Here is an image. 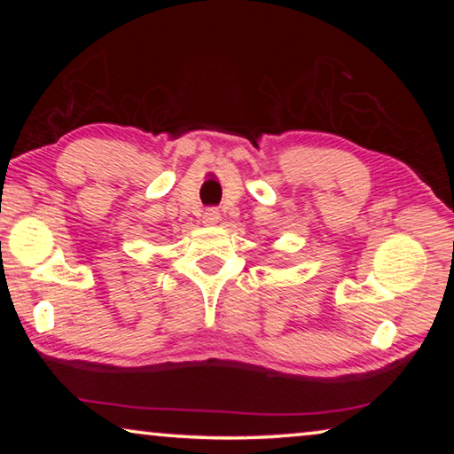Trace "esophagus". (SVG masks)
Returning a JSON list of instances; mask_svg holds the SVG:
<instances>
[{
  "instance_id": "1",
  "label": "esophagus",
  "mask_w": 454,
  "mask_h": 454,
  "mask_svg": "<svg viewBox=\"0 0 454 454\" xmlns=\"http://www.w3.org/2000/svg\"><path fill=\"white\" fill-rule=\"evenodd\" d=\"M202 222H204L206 226H216L218 222H220V212L216 208H208V210L204 212Z\"/></svg>"
}]
</instances>
